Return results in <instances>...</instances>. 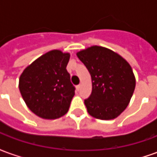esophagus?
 Here are the masks:
<instances>
[{"label": "esophagus", "mask_w": 157, "mask_h": 157, "mask_svg": "<svg viewBox=\"0 0 157 157\" xmlns=\"http://www.w3.org/2000/svg\"><path fill=\"white\" fill-rule=\"evenodd\" d=\"M81 88H82V85L76 86V90H77V91H80V90H81Z\"/></svg>", "instance_id": "obj_1"}]
</instances>
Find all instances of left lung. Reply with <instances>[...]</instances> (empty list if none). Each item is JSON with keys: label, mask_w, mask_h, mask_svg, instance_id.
<instances>
[{"label": "left lung", "mask_w": 157, "mask_h": 157, "mask_svg": "<svg viewBox=\"0 0 157 157\" xmlns=\"http://www.w3.org/2000/svg\"><path fill=\"white\" fill-rule=\"evenodd\" d=\"M76 55L92 77V94L84 102L88 113L102 120L117 118L127 108L135 91L130 65L115 52L97 45Z\"/></svg>", "instance_id": "left-lung-1"}]
</instances>
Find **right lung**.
<instances>
[{
  "label": "right lung",
  "instance_id": "1",
  "mask_svg": "<svg viewBox=\"0 0 157 157\" xmlns=\"http://www.w3.org/2000/svg\"><path fill=\"white\" fill-rule=\"evenodd\" d=\"M71 55L54 49L24 69L19 90L31 111L45 119H55L68 112L75 87L66 70Z\"/></svg>",
  "mask_w": 157,
  "mask_h": 157
}]
</instances>
